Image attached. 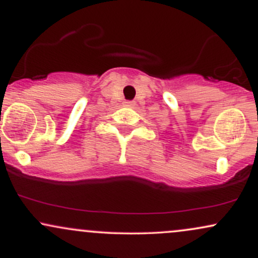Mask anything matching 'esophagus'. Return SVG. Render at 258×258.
Returning a JSON list of instances; mask_svg holds the SVG:
<instances>
[{
	"label": "esophagus",
	"mask_w": 258,
	"mask_h": 258,
	"mask_svg": "<svg viewBox=\"0 0 258 258\" xmlns=\"http://www.w3.org/2000/svg\"><path fill=\"white\" fill-rule=\"evenodd\" d=\"M135 104H136L135 102H130V100H128V102L123 103V105H125V106H130V108H132V106H135Z\"/></svg>",
	"instance_id": "obj_1"
}]
</instances>
